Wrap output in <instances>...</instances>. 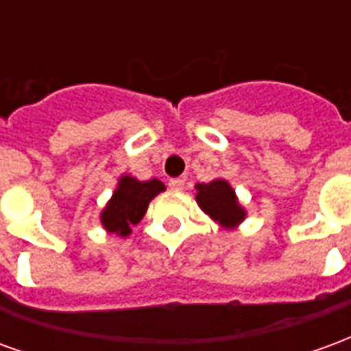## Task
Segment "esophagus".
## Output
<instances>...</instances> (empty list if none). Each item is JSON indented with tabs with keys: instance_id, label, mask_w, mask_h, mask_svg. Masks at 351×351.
<instances>
[{
	"instance_id": "34e87169",
	"label": "esophagus",
	"mask_w": 351,
	"mask_h": 351,
	"mask_svg": "<svg viewBox=\"0 0 351 351\" xmlns=\"http://www.w3.org/2000/svg\"><path fill=\"white\" fill-rule=\"evenodd\" d=\"M169 188L175 191L184 190V180L182 178H171V180H169Z\"/></svg>"
}]
</instances>
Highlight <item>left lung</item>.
I'll return each instance as SVG.
<instances>
[{
	"label": "left lung",
	"mask_w": 351,
	"mask_h": 351,
	"mask_svg": "<svg viewBox=\"0 0 351 351\" xmlns=\"http://www.w3.org/2000/svg\"><path fill=\"white\" fill-rule=\"evenodd\" d=\"M197 203L208 216L220 221L221 226H237L244 220V208L237 203L235 191L226 180H213L197 184Z\"/></svg>",
	"instance_id": "1"
}]
</instances>
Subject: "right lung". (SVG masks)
I'll list each match as a JSON object with an SVG mask.
<instances>
[{"instance_id":"obj_1","label":"right lung","mask_w":351,"mask_h":351,"mask_svg":"<svg viewBox=\"0 0 351 351\" xmlns=\"http://www.w3.org/2000/svg\"><path fill=\"white\" fill-rule=\"evenodd\" d=\"M163 190L165 186L158 178L138 182L131 176H122L118 190L114 191L107 208L101 214L103 228L107 229L108 233L128 237L131 233V228L143 220L148 203Z\"/></svg>"}]
</instances>
